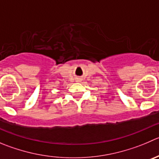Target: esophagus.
Instances as JSON below:
<instances>
[{
  "label": "esophagus",
  "mask_w": 159,
  "mask_h": 159,
  "mask_svg": "<svg viewBox=\"0 0 159 159\" xmlns=\"http://www.w3.org/2000/svg\"><path fill=\"white\" fill-rule=\"evenodd\" d=\"M77 81H80V79H79V80H77Z\"/></svg>",
  "instance_id": "34e87169"
}]
</instances>
